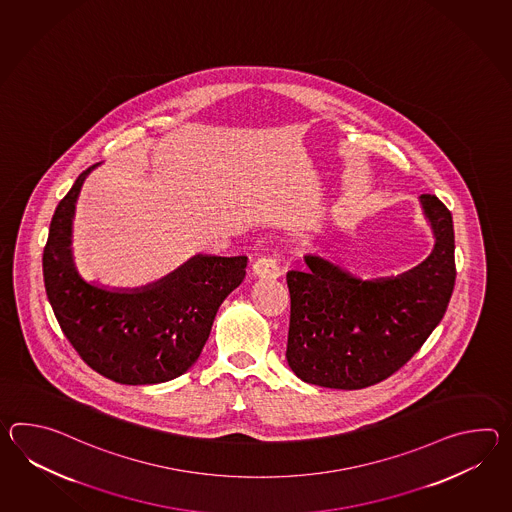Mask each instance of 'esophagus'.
Instances as JSON below:
<instances>
[{
	"label": "esophagus",
	"mask_w": 512,
	"mask_h": 512,
	"mask_svg": "<svg viewBox=\"0 0 512 512\" xmlns=\"http://www.w3.org/2000/svg\"><path fill=\"white\" fill-rule=\"evenodd\" d=\"M251 272H253L255 277L266 279V281H272V279L279 277L277 264H275L272 257H261V259H257V261L253 262V266H251Z\"/></svg>",
	"instance_id": "obj_1"
}]
</instances>
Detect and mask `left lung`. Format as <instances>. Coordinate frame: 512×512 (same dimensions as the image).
<instances>
[{"label": "left lung", "instance_id": "1", "mask_svg": "<svg viewBox=\"0 0 512 512\" xmlns=\"http://www.w3.org/2000/svg\"><path fill=\"white\" fill-rule=\"evenodd\" d=\"M421 205L435 246L408 272L364 281L305 255V270L286 273V360L303 382L347 391L375 386L397 373L441 323L454 292V222L437 196L421 194Z\"/></svg>", "mask_w": 512, "mask_h": 512}]
</instances>
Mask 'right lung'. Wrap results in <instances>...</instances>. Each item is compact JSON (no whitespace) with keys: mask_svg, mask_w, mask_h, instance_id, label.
Returning a JSON list of instances; mask_svg holds the SVG:
<instances>
[{"mask_svg":"<svg viewBox=\"0 0 512 512\" xmlns=\"http://www.w3.org/2000/svg\"><path fill=\"white\" fill-rule=\"evenodd\" d=\"M80 174L60 200L44 248L47 299L60 327L93 371L126 386L161 384L193 367L218 307L244 281L248 257L194 255L159 281L106 288L82 279L71 250Z\"/></svg>","mask_w":512,"mask_h":512,"instance_id":"obj_1","label":"right lung"}]
</instances>
